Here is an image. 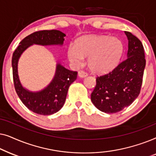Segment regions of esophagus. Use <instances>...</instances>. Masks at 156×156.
<instances>
[{"label": "esophagus", "mask_w": 156, "mask_h": 156, "mask_svg": "<svg viewBox=\"0 0 156 156\" xmlns=\"http://www.w3.org/2000/svg\"><path fill=\"white\" fill-rule=\"evenodd\" d=\"M78 75L80 76V77H85V76L88 75V74H87L86 72L83 71V70H80L78 72Z\"/></svg>", "instance_id": "obj_1"}]
</instances>
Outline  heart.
I'll list each match as a JSON object with an SVG mask.
<instances>
[{"label":"heart","instance_id":"heart-1","mask_svg":"<svg viewBox=\"0 0 156 156\" xmlns=\"http://www.w3.org/2000/svg\"><path fill=\"white\" fill-rule=\"evenodd\" d=\"M123 50L122 42L107 35H85L78 38L67 49V57L75 65H82L88 57L89 67L97 73H104L118 65Z\"/></svg>","mask_w":156,"mask_h":156}]
</instances>
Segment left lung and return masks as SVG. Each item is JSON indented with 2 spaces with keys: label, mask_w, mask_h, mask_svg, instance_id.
Instances as JSON below:
<instances>
[{
  "label": "left lung",
  "mask_w": 156,
  "mask_h": 156,
  "mask_svg": "<svg viewBox=\"0 0 156 156\" xmlns=\"http://www.w3.org/2000/svg\"><path fill=\"white\" fill-rule=\"evenodd\" d=\"M129 40L127 58L112 71L98 76L91 94L96 107L107 114L121 112L139 95L146 67L144 46L135 35L125 31Z\"/></svg>",
  "instance_id": "left-lung-1"
}]
</instances>
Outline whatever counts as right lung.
<instances>
[{
    "instance_id": "add662e5",
    "label": "right lung",
    "mask_w": 156,
    "mask_h": 156,
    "mask_svg": "<svg viewBox=\"0 0 156 156\" xmlns=\"http://www.w3.org/2000/svg\"><path fill=\"white\" fill-rule=\"evenodd\" d=\"M66 35L57 30H40L30 34L20 42L12 57V76L16 91L21 101L34 113L40 115H51L62 107L69 87L76 80L77 72L66 69L57 64L54 78L46 88L37 92L30 91L22 86L18 74V62L22 53L32 44L53 45L63 44Z\"/></svg>"
}]
</instances>
